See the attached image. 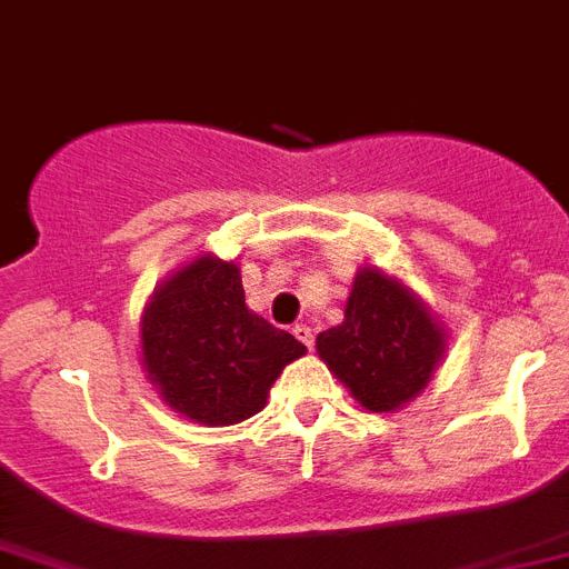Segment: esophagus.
<instances>
[{
    "mask_svg": "<svg viewBox=\"0 0 569 569\" xmlns=\"http://www.w3.org/2000/svg\"><path fill=\"white\" fill-rule=\"evenodd\" d=\"M292 332H295V338H298V341L303 343V347H307V350H312V347H315V336H312V329H309L307 323H298V327H295Z\"/></svg>",
    "mask_w": 569,
    "mask_h": 569,
    "instance_id": "esophagus-1",
    "label": "esophagus"
}]
</instances>
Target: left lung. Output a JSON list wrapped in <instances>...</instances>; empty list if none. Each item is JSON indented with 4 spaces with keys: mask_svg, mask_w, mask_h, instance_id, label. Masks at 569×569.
<instances>
[{
    "mask_svg": "<svg viewBox=\"0 0 569 569\" xmlns=\"http://www.w3.org/2000/svg\"><path fill=\"white\" fill-rule=\"evenodd\" d=\"M315 350L361 408L393 413L428 388L448 352V332L399 277L361 266L343 321L315 338Z\"/></svg>",
    "mask_w": 569,
    "mask_h": 569,
    "instance_id": "left-lung-1",
    "label": "left lung"
}]
</instances>
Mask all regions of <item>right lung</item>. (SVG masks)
Here are the masks:
<instances>
[{
  "label": "right lung",
  "instance_id": "1",
  "mask_svg": "<svg viewBox=\"0 0 569 569\" xmlns=\"http://www.w3.org/2000/svg\"><path fill=\"white\" fill-rule=\"evenodd\" d=\"M141 367L179 417L226 428L266 408L271 385L307 347L246 307L240 262L202 251L147 300Z\"/></svg>",
  "mask_w": 569,
  "mask_h": 569
}]
</instances>
